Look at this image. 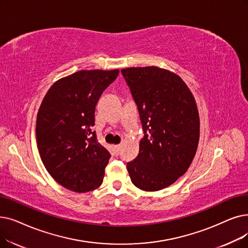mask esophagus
Here are the masks:
<instances>
[{"label":"esophagus","mask_w":248,"mask_h":248,"mask_svg":"<svg viewBox=\"0 0 248 248\" xmlns=\"http://www.w3.org/2000/svg\"><path fill=\"white\" fill-rule=\"evenodd\" d=\"M120 149H121V146H120V145L114 146V148H113V153H114L115 156H117L118 153H120Z\"/></svg>","instance_id":"34e87169"}]
</instances>
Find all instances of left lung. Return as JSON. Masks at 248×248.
I'll list each match as a JSON object with an SVG mask.
<instances>
[{"instance_id": "1", "label": "left lung", "mask_w": 248, "mask_h": 248, "mask_svg": "<svg viewBox=\"0 0 248 248\" xmlns=\"http://www.w3.org/2000/svg\"><path fill=\"white\" fill-rule=\"evenodd\" d=\"M123 76L138 106L144 138L126 164L133 184L146 191L171 186L195 158L200 139L198 106L178 75L158 67L126 68Z\"/></svg>"}]
</instances>
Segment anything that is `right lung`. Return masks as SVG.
<instances>
[{
  "label": "right lung",
  "mask_w": 248,
  "mask_h": 248,
  "mask_svg": "<svg viewBox=\"0 0 248 248\" xmlns=\"http://www.w3.org/2000/svg\"><path fill=\"white\" fill-rule=\"evenodd\" d=\"M120 70H82L52 84L38 109L42 163L62 186L86 192L101 186L110 154L96 139L95 107Z\"/></svg>",
  "instance_id": "obj_1"
}]
</instances>
